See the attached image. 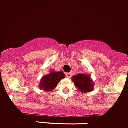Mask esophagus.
<instances>
[{
	"label": "esophagus",
	"mask_w": 128,
	"mask_h": 128,
	"mask_svg": "<svg viewBox=\"0 0 128 128\" xmlns=\"http://www.w3.org/2000/svg\"><path fill=\"white\" fill-rule=\"evenodd\" d=\"M66 76L67 78H70V77H71V73H69V72H68V73H66Z\"/></svg>",
	"instance_id": "obj_1"
}]
</instances>
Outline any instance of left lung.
<instances>
[{
	"label": "left lung",
	"mask_w": 128,
	"mask_h": 128,
	"mask_svg": "<svg viewBox=\"0 0 128 128\" xmlns=\"http://www.w3.org/2000/svg\"><path fill=\"white\" fill-rule=\"evenodd\" d=\"M72 81L77 88L83 93L92 91L94 88V84L89 75L78 74L72 76Z\"/></svg>",
	"instance_id": "1"
}]
</instances>
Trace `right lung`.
<instances>
[{"label": "right lung", "mask_w": 128, "mask_h": 128, "mask_svg": "<svg viewBox=\"0 0 128 128\" xmlns=\"http://www.w3.org/2000/svg\"><path fill=\"white\" fill-rule=\"evenodd\" d=\"M65 76H66L62 72H52L48 75L42 76L40 83V88L46 92L52 91L56 87L60 80L64 78Z\"/></svg>", "instance_id": "add662e5"}]
</instances>
